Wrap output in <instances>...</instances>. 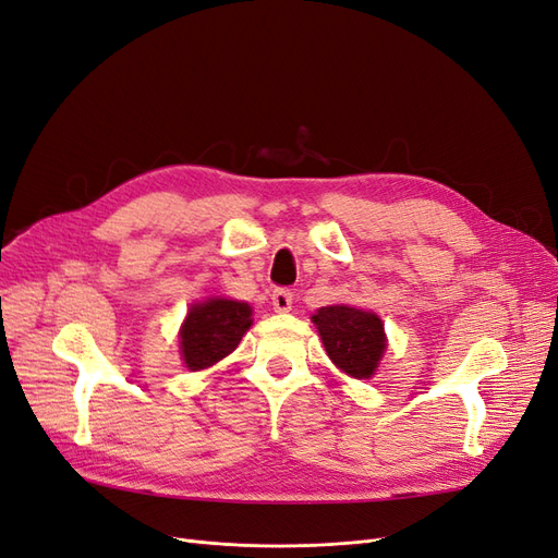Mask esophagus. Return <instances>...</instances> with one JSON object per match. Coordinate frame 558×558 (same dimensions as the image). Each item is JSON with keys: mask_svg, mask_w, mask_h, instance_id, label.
Listing matches in <instances>:
<instances>
[{"mask_svg": "<svg viewBox=\"0 0 558 558\" xmlns=\"http://www.w3.org/2000/svg\"><path fill=\"white\" fill-rule=\"evenodd\" d=\"M272 306H275V312H279V314L291 312L293 293L288 291V288H275V291H272Z\"/></svg>", "mask_w": 558, "mask_h": 558, "instance_id": "obj_1", "label": "esophagus"}]
</instances>
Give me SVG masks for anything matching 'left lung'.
<instances>
[{"mask_svg":"<svg viewBox=\"0 0 558 558\" xmlns=\"http://www.w3.org/2000/svg\"><path fill=\"white\" fill-rule=\"evenodd\" d=\"M330 360L353 378H369L386 349L383 323L376 314L353 306H323L312 318Z\"/></svg>","mask_w":558,"mask_h":558,"instance_id":"8db88e82","label":"left lung"}]
</instances>
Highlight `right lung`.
<instances>
[{"mask_svg":"<svg viewBox=\"0 0 558 558\" xmlns=\"http://www.w3.org/2000/svg\"><path fill=\"white\" fill-rule=\"evenodd\" d=\"M252 325V306L235 300H207L194 304L182 325V357L191 372L213 367L233 353Z\"/></svg>","mask_w":558,"mask_h":558,"instance_id":"add662e5","label":"right lung"}]
</instances>
